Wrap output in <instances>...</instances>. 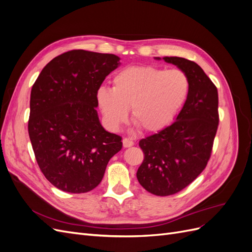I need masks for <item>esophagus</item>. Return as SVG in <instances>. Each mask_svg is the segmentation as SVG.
<instances>
[{
    "mask_svg": "<svg viewBox=\"0 0 252 252\" xmlns=\"http://www.w3.org/2000/svg\"><path fill=\"white\" fill-rule=\"evenodd\" d=\"M133 145H134V143H133V141H132V140H130V139H127V138L123 139V146H124V148L131 147V146H133Z\"/></svg>",
    "mask_w": 252,
    "mask_h": 252,
    "instance_id": "obj_1",
    "label": "esophagus"
}]
</instances>
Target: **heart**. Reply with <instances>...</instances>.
Instances as JSON below:
<instances>
[{"instance_id": "obj_1", "label": "heart", "mask_w": 252, "mask_h": 252, "mask_svg": "<svg viewBox=\"0 0 252 252\" xmlns=\"http://www.w3.org/2000/svg\"><path fill=\"white\" fill-rule=\"evenodd\" d=\"M189 91L187 75L179 69L130 66L112 79V89L101 86L96 101L106 125L116 130L128 118L146 132L168 125L184 104Z\"/></svg>"}]
</instances>
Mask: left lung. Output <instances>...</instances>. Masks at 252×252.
Masks as SVG:
<instances>
[{
    "instance_id": "left-lung-1",
    "label": "left lung",
    "mask_w": 252,
    "mask_h": 252,
    "mask_svg": "<svg viewBox=\"0 0 252 252\" xmlns=\"http://www.w3.org/2000/svg\"><path fill=\"white\" fill-rule=\"evenodd\" d=\"M163 60L187 75L189 91L173 123L139 143L144 161L136 178L159 196L177 193L199 177L210 158L219 125L218 89L202 68L184 58Z\"/></svg>"
}]
</instances>
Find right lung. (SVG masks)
<instances>
[{
	"label": "right lung",
	"mask_w": 252,
	"mask_h": 252,
	"mask_svg": "<svg viewBox=\"0 0 252 252\" xmlns=\"http://www.w3.org/2000/svg\"><path fill=\"white\" fill-rule=\"evenodd\" d=\"M120 64L110 53L67 51L51 60L33 84L29 138L45 178L65 192L95 188L123 146L120 135L105 130L96 111V90Z\"/></svg>",
	"instance_id": "add662e5"
}]
</instances>
